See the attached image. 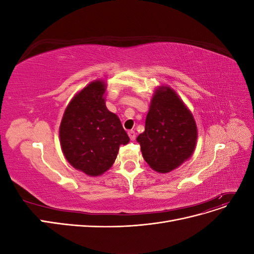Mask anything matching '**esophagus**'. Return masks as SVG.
I'll return each mask as SVG.
<instances>
[{
    "label": "esophagus",
    "instance_id": "obj_1",
    "mask_svg": "<svg viewBox=\"0 0 254 254\" xmlns=\"http://www.w3.org/2000/svg\"><path fill=\"white\" fill-rule=\"evenodd\" d=\"M128 135H129L130 139L134 140V139H135V132H134V130H129V131H128Z\"/></svg>",
    "mask_w": 254,
    "mask_h": 254
}]
</instances>
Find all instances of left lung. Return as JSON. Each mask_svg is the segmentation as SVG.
Returning a JSON list of instances; mask_svg holds the SVG:
<instances>
[{"label": "left lung", "instance_id": "obj_1", "mask_svg": "<svg viewBox=\"0 0 254 254\" xmlns=\"http://www.w3.org/2000/svg\"><path fill=\"white\" fill-rule=\"evenodd\" d=\"M196 140V123L186 105L171 88L157 90L145 131L136 137L144 160L156 172L168 173L191 156Z\"/></svg>", "mask_w": 254, "mask_h": 254}]
</instances>
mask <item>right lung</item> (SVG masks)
I'll return each mask as SVG.
<instances>
[{"instance_id": "1", "label": "right lung", "mask_w": 254, "mask_h": 254, "mask_svg": "<svg viewBox=\"0 0 254 254\" xmlns=\"http://www.w3.org/2000/svg\"><path fill=\"white\" fill-rule=\"evenodd\" d=\"M106 86L96 80L76 95L60 125L61 148L75 168L98 176L112 166L120 145L129 142L120 119L105 105Z\"/></svg>"}]
</instances>
